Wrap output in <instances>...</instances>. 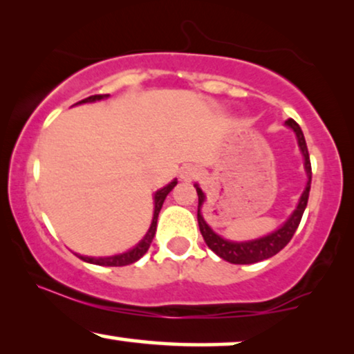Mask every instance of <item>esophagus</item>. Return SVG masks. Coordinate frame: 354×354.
Masks as SVG:
<instances>
[{
    "mask_svg": "<svg viewBox=\"0 0 354 354\" xmlns=\"http://www.w3.org/2000/svg\"><path fill=\"white\" fill-rule=\"evenodd\" d=\"M199 176V169L196 167H192V165H187V167H183L181 168V173H180V178L183 181L189 183L192 180H196V178Z\"/></svg>",
    "mask_w": 354,
    "mask_h": 354,
    "instance_id": "1",
    "label": "esophagus"
}]
</instances>
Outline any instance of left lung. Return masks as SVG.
<instances>
[{"label": "left lung", "instance_id": "obj_1", "mask_svg": "<svg viewBox=\"0 0 354 354\" xmlns=\"http://www.w3.org/2000/svg\"><path fill=\"white\" fill-rule=\"evenodd\" d=\"M285 124L288 126L290 129H293L296 134V139H298V147L304 157V169L306 174H308V183H306V187L303 194L299 197L298 205L293 210L283 225H280L275 232L268 233L267 236L257 238V239H249V241H230V239L221 238L220 234H216L214 230L210 228L209 223L202 216V205L205 202V194L202 192L199 185H194L197 196H199V205H197V221H199V228L202 236H204V241L207 246H209L212 251H214L216 256L223 259V261L230 263H256L261 261H266V259L275 256L277 252H280L286 244L290 243V239L293 238V234L298 228L301 216L304 214L306 205H308L309 199V191H310V176H313V171H310V160H309V152L308 145H306V139L303 131H301L299 124L295 120L285 121Z\"/></svg>", "mask_w": 354, "mask_h": 354}]
</instances>
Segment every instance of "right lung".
<instances>
[{
  "mask_svg": "<svg viewBox=\"0 0 354 354\" xmlns=\"http://www.w3.org/2000/svg\"><path fill=\"white\" fill-rule=\"evenodd\" d=\"M108 97H110L108 93H105V95H92V97L84 98V100H81V102L74 103V105L98 102V100H103V98H108ZM176 185H178V181L173 180L169 185H167L165 187H162V189H158L157 192H155L153 194L155 207H153L152 223H150V228H149V232L145 233V236L140 239V241L136 244L133 249H129V251H126L122 254H115V256H110V257H88V256H81V254H75V256H77L79 259H82L84 262L95 263V266H105V267H122V266H129V263H134L136 261H139V259L149 251L150 243H152L155 232H157V220H158L160 209H162L163 202H165V199H167V196L169 194V191H171Z\"/></svg>",
  "mask_w": 354,
  "mask_h": 354,
  "instance_id": "right-lung-1",
  "label": "right lung"
}]
</instances>
